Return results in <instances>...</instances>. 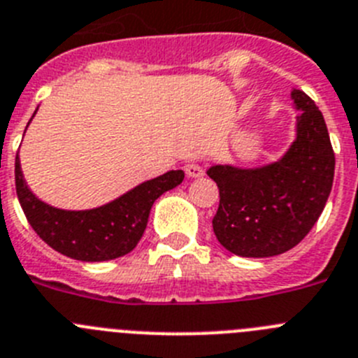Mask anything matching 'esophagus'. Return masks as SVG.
Segmentation results:
<instances>
[{
    "label": "esophagus",
    "mask_w": 358,
    "mask_h": 358,
    "mask_svg": "<svg viewBox=\"0 0 358 358\" xmlns=\"http://www.w3.org/2000/svg\"><path fill=\"white\" fill-rule=\"evenodd\" d=\"M185 175L189 176V178H201V176L205 175V171H203V167L199 166V164H187Z\"/></svg>",
    "instance_id": "obj_1"
}]
</instances>
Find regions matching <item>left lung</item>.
<instances>
[{
	"label": "left lung",
	"instance_id": "left-lung-1",
	"mask_svg": "<svg viewBox=\"0 0 358 358\" xmlns=\"http://www.w3.org/2000/svg\"><path fill=\"white\" fill-rule=\"evenodd\" d=\"M298 110L296 139L285 155L267 166H212L219 187L212 228L230 253L264 259L285 253L312 230L330 196L336 155L321 110L303 91L292 89Z\"/></svg>",
	"mask_w": 358,
	"mask_h": 358
}]
</instances>
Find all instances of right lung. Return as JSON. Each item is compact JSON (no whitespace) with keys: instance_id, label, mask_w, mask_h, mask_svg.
I'll return each mask as SVG.
<instances>
[{"instance_id":"1","label":"right lung","mask_w":358,"mask_h":358,"mask_svg":"<svg viewBox=\"0 0 358 358\" xmlns=\"http://www.w3.org/2000/svg\"><path fill=\"white\" fill-rule=\"evenodd\" d=\"M183 176L182 169L167 171L98 208L64 210L44 203L28 189L15 155V191L28 223L48 246L82 262L114 260L130 253L146 230L155 199L180 185Z\"/></svg>"}]
</instances>
